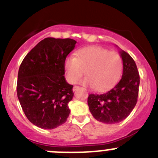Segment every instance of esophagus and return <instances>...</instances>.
<instances>
[{
    "label": "esophagus",
    "mask_w": 158,
    "mask_h": 158,
    "mask_svg": "<svg viewBox=\"0 0 158 158\" xmlns=\"http://www.w3.org/2000/svg\"><path fill=\"white\" fill-rule=\"evenodd\" d=\"M79 87L77 86V85H74V86H73V92H76V91L77 90V89H79Z\"/></svg>",
    "instance_id": "esophagus-1"
}]
</instances>
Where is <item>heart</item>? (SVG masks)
Wrapping results in <instances>:
<instances>
[{
    "label": "heart",
    "mask_w": 158,
    "mask_h": 158,
    "mask_svg": "<svg viewBox=\"0 0 158 158\" xmlns=\"http://www.w3.org/2000/svg\"><path fill=\"white\" fill-rule=\"evenodd\" d=\"M66 76L70 83H74L83 76L79 82L92 86L97 91L109 89L122 76L123 63L118 53L109 52L98 47H88L78 50L76 56H67L64 62Z\"/></svg>",
    "instance_id": "b5f03b06"
}]
</instances>
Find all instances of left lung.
Returning <instances> with one entry per match:
<instances>
[{
    "instance_id": "left-lung-1",
    "label": "left lung",
    "mask_w": 158,
    "mask_h": 158,
    "mask_svg": "<svg viewBox=\"0 0 158 158\" xmlns=\"http://www.w3.org/2000/svg\"><path fill=\"white\" fill-rule=\"evenodd\" d=\"M123 61V73L118 83L102 94H90L88 105L97 121L106 124L122 122L130 114L138 101L140 76L132 57L120 51Z\"/></svg>"
}]
</instances>
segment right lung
<instances>
[{
	"label": "right lung",
	"mask_w": 158,
	"mask_h": 158,
	"mask_svg": "<svg viewBox=\"0 0 158 158\" xmlns=\"http://www.w3.org/2000/svg\"><path fill=\"white\" fill-rule=\"evenodd\" d=\"M76 44L69 38H45L20 64L17 97L28 120L39 128H56L69 117L68 104L74 93L65 79L64 62Z\"/></svg>",
	"instance_id": "obj_1"
}]
</instances>
